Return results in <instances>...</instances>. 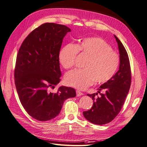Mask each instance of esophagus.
Segmentation results:
<instances>
[{
  "mask_svg": "<svg viewBox=\"0 0 147 147\" xmlns=\"http://www.w3.org/2000/svg\"><path fill=\"white\" fill-rule=\"evenodd\" d=\"M76 94H77V96H80L83 95V93L79 91V90H76Z\"/></svg>",
  "mask_w": 147,
  "mask_h": 147,
  "instance_id": "34e87169",
  "label": "esophagus"
}]
</instances>
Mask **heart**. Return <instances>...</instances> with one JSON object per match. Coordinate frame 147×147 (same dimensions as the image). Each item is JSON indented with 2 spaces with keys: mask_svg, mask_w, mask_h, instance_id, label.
<instances>
[{
  "mask_svg": "<svg viewBox=\"0 0 147 147\" xmlns=\"http://www.w3.org/2000/svg\"><path fill=\"white\" fill-rule=\"evenodd\" d=\"M77 53L87 60L82 70H74L67 73L65 82L67 85L84 90L95 82L102 84L110 80L119 66L118 53L100 37H88L75 45L68 44L59 53V60L65 69L72 68Z\"/></svg>",
  "mask_w": 147,
  "mask_h": 147,
  "instance_id": "obj_1",
  "label": "heart"
}]
</instances>
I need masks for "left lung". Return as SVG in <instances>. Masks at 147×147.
<instances>
[{"mask_svg":"<svg viewBox=\"0 0 147 147\" xmlns=\"http://www.w3.org/2000/svg\"><path fill=\"white\" fill-rule=\"evenodd\" d=\"M114 36L119 46V70L110 80L98 88L97 93L87 94L92 98L94 103L91 109L83 112L86 119L96 125L107 124L115 119L120 112L131 85L129 58L122 43L115 35ZM98 93L100 96L96 98Z\"/></svg>","mask_w":147,"mask_h":147,"instance_id":"obj_1","label":"left lung"}]
</instances>
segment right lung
I'll return each instance as SVG.
<instances>
[{"label":"right lung","mask_w":147,"mask_h":147,"mask_svg":"<svg viewBox=\"0 0 147 147\" xmlns=\"http://www.w3.org/2000/svg\"><path fill=\"white\" fill-rule=\"evenodd\" d=\"M70 28L54 23H45L25 38L19 50L14 71L20 101L28 115L40 121L54 119L66 99L75 97L71 87H60L49 92L60 81L59 53L63 37Z\"/></svg>","instance_id":"1"}]
</instances>
